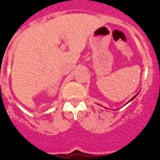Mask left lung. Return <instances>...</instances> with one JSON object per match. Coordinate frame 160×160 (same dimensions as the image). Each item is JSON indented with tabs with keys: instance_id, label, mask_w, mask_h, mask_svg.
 Wrapping results in <instances>:
<instances>
[{
	"instance_id": "1",
	"label": "left lung",
	"mask_w": 160,
	"mask_h": 160,
	"mask_svg": "<svg viewBox=\"0 0 160 160\" xmlns=\"http://www.w3.org/2000/svg\"><path fill=\"white\" fill-rule=\"evenodd\" d=\"M135 96H136V95H135ZM135 97H134V98H135ZM133 98H132V99H133ZM132 99H131V100H132Z\"/></svg>"
}]
</instances>
